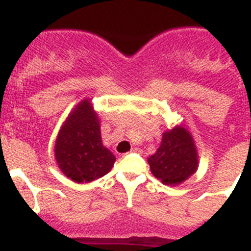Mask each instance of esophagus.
Returning a JSON list of instances; mask_svg holds the SVG:
<instances>
[{"mask_svg": "<svg viewBox=\"0 0 251 251\" xmlns=\"http://www.w3.org/2000/svg\"><path fill=\"white\" fill-rule=\"evenodd\" d=\"M131 152H136V153H141L142 150L140 148H132L131 149Z\"/></svg>", "mask_w": 251, "mask_h": 251, "instance_id": "esophagus-1", "label": "esophagus"}]
</instances>
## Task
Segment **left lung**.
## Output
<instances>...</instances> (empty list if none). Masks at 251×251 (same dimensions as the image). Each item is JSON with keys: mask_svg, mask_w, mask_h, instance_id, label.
I'll use <instances>...</instances> for the list:
<instances>
[{"mask_svg": "<svg viewBox=\"0 0 251 251\" xmlns=\"http://www.w3.org/2000/svg\"><path fill=\"white\" fill-rule=\"evenodd\" d=\"M150 170L165 185H179L198 169V151L185 127L175 126L162 135L161 144L148 159Z\"/></svg>", "mask_w": 251, "mask_h": 251, "instance_id": "8db88e82", "label": "left lung"}]
</instances>
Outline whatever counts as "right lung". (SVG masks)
I'll list each match as a JSON object with an SVG mask.
<instances>
[{"label":"right lung","mask_w":251,"mask_h":251,"mask_svg":"<svg viewBox=\"0 0 251 251\" xmlns=\"http://www.w3.org/2000/svg\"><path fill=\"white\" fill-rule=\"evenodd\" d=\"M61 171L76 182L100 179L114 166L116 157L102 145L100 123L90 100H82L61 127L55 144Z\"/></svg>","instance_id":"1"}]
</instances>
